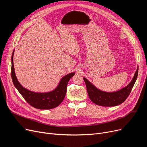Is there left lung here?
<instances>
[{
  "label": "left lung",
  "mask_w": 147,
  "mask_h": 147,
  "mask_svg": "<svg viewBox=\"0 0 147 147\" xmlns=\"http://www.w3.org/2000/svg\"><path fill=\"white\" fill-rule=\"evenodd\" d=\"M138 74V68L132 81L122 89L114 92H105L96 88L86 79L83 78L86 83L89 97L91 101L96 105L104 107H114L125 102L132 90Z\"/></svg>",
  "instance_id": "obj_1"
}]
</instances>
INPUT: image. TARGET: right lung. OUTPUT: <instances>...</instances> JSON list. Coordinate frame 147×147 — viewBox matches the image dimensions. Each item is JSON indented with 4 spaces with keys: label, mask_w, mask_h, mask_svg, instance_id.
Listing matches in <instances>:
<instances>
[{
    "label": "right lung",
    "mask_w": 147,
    "mask_h": 147,
    "mask_svg": "<svg viewBox=\"0 0 147 147\" xmlns=\"http://www.w3.org/2000/svg\"><path fill=\"white\" fill-rule=\"evenodd\" d=\"M12 55L11 77L14 86L22 96L25 99L28 104L34 108L40 110H49L58 107L65 98L67 92V86L69 80L74 75V73H69L63 78L58 87L52 92L48 93H36L23 88L18 81L15 74L13 63V55Z\"/></svg>",
    "instance_id": "obj_1"
}]
</instances>
